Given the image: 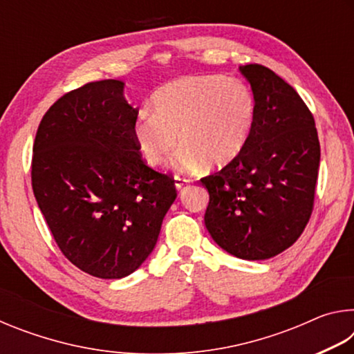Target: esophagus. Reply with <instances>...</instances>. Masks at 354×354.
<instances>
[{
    "mask_svg": "<svg viewBox=\"0 0 354 354\" xmlns=\"http://www.w3.org/2000/svg\"><path fill=\"white\" fill-rule=\"evenodd\" d=\"M189 183V179H185V178H181V176H175V187L178 189V190H181L185 184Z\"/></svg>",
    "mask_w": 354,
    "mask_h": 354,
    "instance_id": "esophagus-1",
    "label": "esophagus"
}]
</instances>
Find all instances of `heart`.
<instances>
[{
    "mask_svg": "<svg viewBox=\"0 0 354 354\" xmlns=\"http://www.w3.org/2000/svg\"><path fill=\"white\" fill-rule=\"evenodd\" d=\"M151 112H142L133 136L143 160L164 165L184 147L176 162L184 169L205 162L207 169L230 165L243 153L253 133L256 98L250 86L225 75L184 76L159 87Z\"/></svg>",
    "mask_w": 354,
    "mask_h": 354,
    "instance_id": "b5f03b06",
    "label": "heart"
}]
</instances>
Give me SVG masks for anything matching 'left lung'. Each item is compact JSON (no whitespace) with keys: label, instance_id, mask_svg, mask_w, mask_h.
I'll return each instance as SVG.
<instances>
[{"label":"left lung","instance_id":"8db88e82","mask_svg":"<svg viewBox=\"0 0 354 354\" xmlns=\"http://www.w3.org/2000/svg\"><path fill=\"white\" fill-rule=\"evenodd\" d=\"M256 98L253 133L239 158L201 178L205 223L227 253L263 261L298 241L314 209L320 165L315 122L295 88L270 68L242 65Z\"/></svg>","mask_w":354,"mask_h":354}]
</instances>
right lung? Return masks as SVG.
Masks as SVG:
<instances>
[{"label":"right lung","mask_w":354,"mask_h":354,"mask_svg":"<svg viewBox=\"0 0 354 354\" xmlns=\"http://www.w3.org/2000/svg\"><path fill=\"white\" fill-rule=\"evenodd\" d=\"M124 82L84 84L41 118L32 147L34 196L64 256L92 277L136 272L158 242L176 198L175 179L142 159L139 109Z\"/></svg>","instance_id":"obj_1"}]
</instances>
